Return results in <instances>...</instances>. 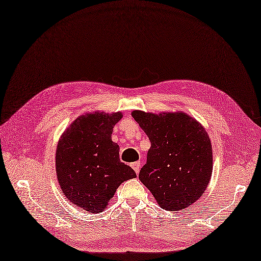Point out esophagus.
<instances>
[{
  "label": "esophagus",
  "mask_w": 261,
  "mask_h": 261,
  "mask_svg": "<svg viewBox=\"0 0 261 261\" xmlns=\"http://www.w3.org/2000/svg\"><path fill=\"white\" fill-rule=\"evenodd\" d=\"M132 166V168H134V170L136 171V174H138L140 171V168H141V164H140V162H136V163H134L131 165Z\"/></svg>",
  "instance_id": "obj_1"
}]
</instances>
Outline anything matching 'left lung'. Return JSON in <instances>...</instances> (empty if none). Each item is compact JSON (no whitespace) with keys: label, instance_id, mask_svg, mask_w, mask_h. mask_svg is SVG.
Segmentation results:
<instances>
[{"label":"left lung","instance_id":"obj_1","mask_svg":"<svg viewBox=\"0 0 261 261\" xmlns=\"http://www.w3.org/2000/svg\"><path fill=\"white\" fill-rule=\"evenodd\" d=\"M151 147L139 179L159 206L179 211L203 195L212 176V143L205 127L184 112L132 111Z\"/></svg>","mask_w":261,"mask_h":261}]
</instances>
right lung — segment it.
Wrapping results in <instances>:
<instances>
[{"mask_svg":"<svg viewBox=\"0 0 261 261\" xmlns=\"http://www.w3.org/2000/svg\"><path fill=\"white\" fill-rule=\"evenodd\" d=\"M122 112H87L71 122L60 136L56 149L57 179L65 197L90 213H99L122 182L137 177L120 162L113 126Z\"/></svg>","mask_w":261,"mask_h":261,"instance_id":"1","label":"right lung"}]
</instances>
